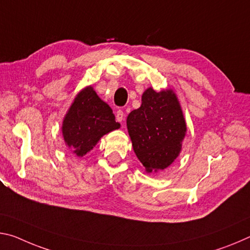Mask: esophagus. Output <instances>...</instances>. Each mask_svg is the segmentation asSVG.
<instances>
[{"label": "esophagus", "instance_id": "1", "mask_svg": "<svg viewBox=\"0 0 250 250\" xmlns=\"http://www.w3.org/2000/svg\"><path fill=\"white\" fill-rule=\"evenodd\" d=\"M116 121L117 122L124 121V112H123V110H117L116 112Z\"/></svg>", "mask_w": 250, "mask_h": 250}]
</instances>
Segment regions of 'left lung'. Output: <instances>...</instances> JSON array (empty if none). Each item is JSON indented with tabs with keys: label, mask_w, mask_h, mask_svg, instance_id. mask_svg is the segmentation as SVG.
Masks as SVG:
<instances>
[{
	"label": "left lung",
	"mask_w": 250,
	"mask_h": 250,
	"mask_svg": "<svg viewBox=\"0 0 250 250\" xmlns=\"http://www.w3.org/2000/svg\"><path fill=\"white\" fill-rule=\"evenodd\" d=\"M126 125L134 152L146 173L167 168L181 154L187 125L171 88L145 89L141 107L128 114Z\"/></svg>",
	"instance_id": "obj_1"
}]
</instances>
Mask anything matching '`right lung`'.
Here are the masks:
<instances>
[{"label": "right lung", "mask_w": 250, "mask_h": 250, "mask_svg": "<svg viewBox=\"0 0 250 250\" xmlns=\"http://www.w3.org/2000/svg\"><path fill=\"white\" fill-rule=\"evenodd\" d=\"M120 127L112 108L89 85L77 93L65 114L62 135L71 153L83 157L104 135Z\"/></svg>", "instance_id": "obj_1"}]
</instances>
